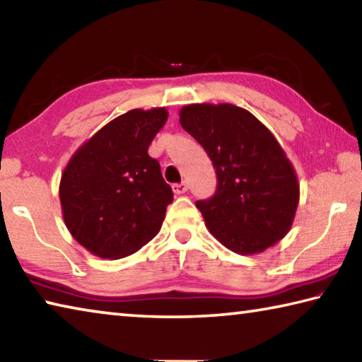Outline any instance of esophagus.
Wrapping results in <instances>:
<instances>
[{
	"label": "esophagus",
	"instance_id": "esophagus-1",
	"mask_svg": "<svg viewBox=\"0 0 362 362\" xmlns=\"http://www.w3.org/2000/svg\"><path fill=\"white\" fill-rule=\"evenodd\" d=\"M173 188H174L175 194H183L188 189V185H187V182H180V183H175Z\"/></svg>",
	"mask_w": 362,
	"mask_h": 362
}]
</instances>
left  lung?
<instances>
[{
    "instance_id": "obj_1",
    "label": "left lung",
    "mask_w": 362,
    "mask_h": 362,
    "mask_svg": "<svg viewBox=\"0 0 362 362\" xmlns=\"http://www.w3.org/2000/svg\"><path fill=\"white\" fill-rule=\"evenodd\" d=\"M180 124L211 158L212 198L196 201L206 226L236 254H259L289 233L300 187L278 140L247 110L231 103H193Z\"/></svg>"
}]
</instances>
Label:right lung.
Instances as JSON below:
<instances>
[{
  "label": "right lung",
  "mask_w": 362,
  "mask_h": 362,
  "mask_svg": "<svg viewBox=\"0 0 362 362\" xmlns=\"http://www.w3.org/2000/svg\"><path fill=\"white\" fill-rule=\"evenodd\" d=\"M166 108L131 110L76 150L60 179V204L71 236L102 259H122L156 236L173 188L148 146Z\"/></svg>",
  "instance_id": "1"
}]
</instances>
